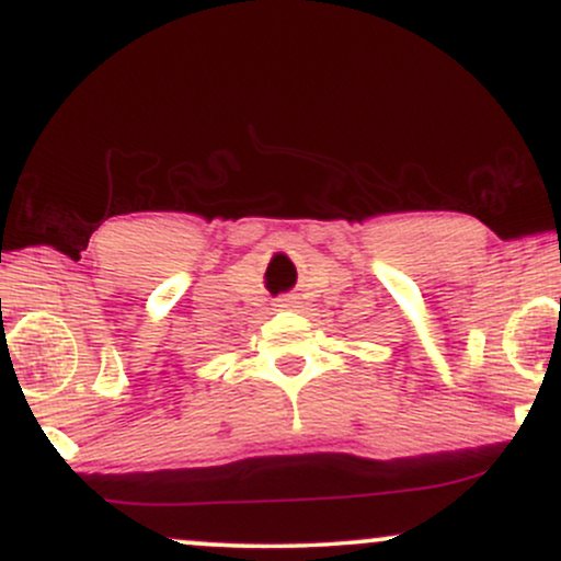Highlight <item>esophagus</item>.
<instances>
[{
    "mask_svg": "<svg viewBox=\"0 0 561 561\" xmlns=\"http://www.w3.org/2000/svg\"><path fill=\"white\" fill-rule=\"evenodd\" d=\"M295 302H298V298H293V295H285V298L276 300V308H279V311H289V308H295Z\"/></svg>",
    "mask_w": 561,
    "mask_h": 561,
    "instance_id": "esophagus-1",
    "label": "esophagus"
}]
</instances>
